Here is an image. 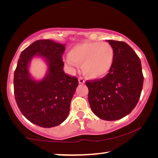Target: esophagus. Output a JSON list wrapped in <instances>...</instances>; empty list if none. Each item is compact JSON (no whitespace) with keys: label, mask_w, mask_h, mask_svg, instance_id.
<instances>
[{"label":"esophagus","mask_w":158,"mask_h":158,"mask_svg":"<svg viewBox=\"0 0 158 158\" xmlns=\"http://www.w3.org/2000/svg\"><path fill=\"white\" fill-rule=\"evenodd\" d=\"M78 82H79V83L80 84H83V83H85V80L83 79V77H79V78H78Z\"/></svg>","instance_id":"1"}]
</instances>
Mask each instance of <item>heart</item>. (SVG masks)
<instances>
[{
	"mask_svg": "<svg viewBox=\"0 0 158 158\" xmlns=\"http://www.w3.org/2000/svg\"><path fill=\"white\" fill-rule=\"evenodd\" d=\"M114 60V50L105 42H84L75 44L69 51L65 61L68 65L76 67L82 63L84 74L90 78H101L111 70Z\"/></svg>",
	"mask_w": 158,
	"mask_h": 158,
	"instance_id": "b5f03b06",
	"label": "heart"
}]
</instances>
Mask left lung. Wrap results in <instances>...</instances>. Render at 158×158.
<instances>
[{"mask_svg":"<svg viewBox=\"0 0 158 158\" xmlns=\"http://www.w3.org/2000/svg\"><path fill=\"white\" fill-rule=\"evenodd\" d=\"M113 47L114 60L101 79L86 81L90 109L103 120L120 119L135 109L143 86L140 59L126 42L106 40Z\"/></svg>","mask_w":158,"mask_h":158,"instance_id":"obj_1","label":"left lung"}]
</instances>
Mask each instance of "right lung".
I'll list each match as a JSON object with an SVG mask.
<instances>
[{
    "mask_svg": "<svg viewBox=\"0 0 158 158\" xmlns=\"http://www.w3.org/2000/svg\"><path fill=\"white\" fill-rule=\"evenodd\" d=\"M64 46L49 40L36 41L21 53L14 72V96L19 109L28 120L44 128L56 127L66 119L78 85L77 77L63 70ZM34 56L43 58L48 68L40 81L33 79L28 70Z\"/></svg>",
    "mask_w": 158,
    "mask_h": 158,
    "instance_id": "obj_1",
    "label": "right lung"
}]
</instances>
